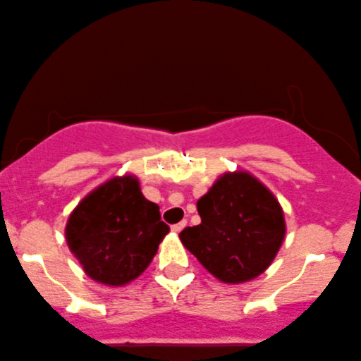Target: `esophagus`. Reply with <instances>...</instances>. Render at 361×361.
<instances>
[{
    "instance_id": "obj_1",
    "label": "esophagus",
    "mask_w": 361,
    "mask_h": 361,
    "mask_svg": "<svg viewBox=\"0 0 361 361\" xmlns=\"http://www.w3.org/2000/svg\"><path fill=\"white\" fill-rule=\"evenodd\" d=\"M185 226H187V221H181V223L173 224V226H171V231H173V233H180L181 229L185 228Z\"/></svg>"
}]
</instances>
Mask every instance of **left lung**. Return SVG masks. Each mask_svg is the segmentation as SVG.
<instances>
[{
  "instance_id": "8db88e82",
  "label": "left lung",
  "mask_w": 361,
  "mask_h": 361,
  "mask_svg": "<svg viewBox=\"0 0 361 361\" xmlns=\"http://www.w3.org/2000/svg\"><path fill=\"white\" fill-rule=\"evenodd\" d=\"M202 223L180 233L181 243L214 277L228 284L260 276L286 233L279 202L252 174L224 173L197 202Z\"/></svg>"
}]
</instances>
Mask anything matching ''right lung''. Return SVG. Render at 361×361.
<instances>
[{"label": "right lung", "instance_id": "obj_1", "mask_svg": "<svg viewBox=\"0 0 361 361\" xmlns=\"http://www.w3.org/2000/svg\"><path fill=\"white\" fill-rule=\"evenodd\" d=\"M168 233L159 207L142 195L132 174L111 178L90 192L65 228L68 248L85 274L108 286L140 276Z\"/></svg>", "mask_w": 361, "mask_h": 361}]
</instances>
